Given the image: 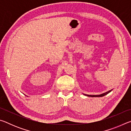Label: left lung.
Wrapping results in <instances>:
<instances>
[{
  "mask_svg": "<svg viewBox=\"0 0 131 131\" xmlns=\"http://www.w3.org/2000/svg\"><path fill=\"white\" fill-rule=\"evenodd\" d=\"M111 91H112V90L106 92H105V93H103V94H102L97 95H86V94H84V95H87V96H91V97H102V96H105V95H107V94H108V93H109L110 92H111Z\"/></svg>",
  "mask_w": 131,
  "mask_h": 131,
  "instance_id": "1",
  "label": "left lung"
}]
</instances>
